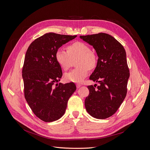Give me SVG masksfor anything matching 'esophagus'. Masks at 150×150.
Returning <instances> with one entry per match:
<instances>
[{"mask_svg": "<svg viewBox=\"0 0 150 150\" xmlns=\"http://www.w3.org/2000/svg\"><path fill=\"white\" fill-rule=\"evenodd\" d=\"M81 87V84H79V83L76 84V87H77V88H80Z\"/></svg>", "mask_w": 150, "mask_h": 150, "instance_id": "1", "label": "esophagus"}]
</instances>
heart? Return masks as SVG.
I'll use <instances>...</instances> for the list:
<instances>
[{"mask_svg":"<svg viewBox=\"0 0 150 150\" xmlns=\"http://www.w3.org/2000/svg\"><path fill=\"white\" fill-rule=\"evenodd\" d=\"M78 59L77 68L65 75L68 82L79 83L83 81L89 74V69L94 70L98 64L97 55L91 51L90 47L83 42H75L67 47V51L60 47L57 50L55 60L60 67L68 71L73 66V60Z\"/></svg>","mask_w":150,"mask_h":150,"instance_id":"b5f03b06","label":"heart"}]
</instances>
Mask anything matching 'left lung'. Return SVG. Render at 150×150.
I'll list each match as a JSON object with an SVG mask.
<instances>
[{
    "instance_id": "left-lung-1",
    "label": "left lung",
    "mask_w": 150,
    "mask_h": 150,
    "mask_svg": "<svg viewBox=\"0 0 150 150\" xmlns=\"http://www.w3.org/2000/svg\"><path fill=\"white\" fill-rule=\"evenodd\" d=\"M80 38L93 46L98 56V66L90 79L99 85L87 87L90 93L85 100V109L94 118H109L118 109L127 93L129 69L125 49L115 38L105 33Z\"/></svg>"
}]
</instances>
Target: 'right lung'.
I'll return each mask as SVG.
<instances>
[{
    "mask_svg": "<svg viewBox=\"0 0 150 150\" xmlns=\"http://www.w3.org/2000/svg\"><path fill=\"white\" fill-rule=\"evenodd\" d=\"M77 35L47 33L28 46L23 68L24 96L33 113L45 122L60 118L76 90L73 82L57 83L62 68L55 60L57 50Z\"/></svg>",
    "mask_w": 150,
    "mask_h": 150,
    "instance_id": "add662e5",
    "label": "right lung"
}]
</instances>
